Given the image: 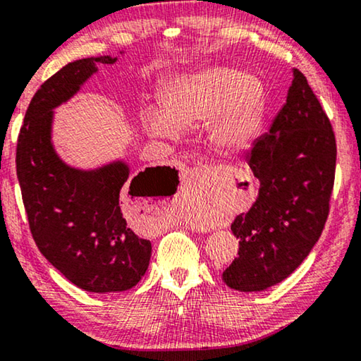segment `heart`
Masks as SVG:
<instances>
[{"label":"heart","mask_w":361,"mask_h":361,"mask_svg":"<svg viewBox=\"0 0 361 361\" xmlns=\"http://www.w3.org/2000/svg\"><path fill=\"white\" fill-rule=\"evenodd\" d=\"M159 110L144 113V125L152 136L171 137L175 129H192L221 111L214 128V141L219 147L241 149L259 131L264 90L251 74L236 73L225 66L199 69L192 74L173 78L160 89ZM215 220L197 215L196 222Z\"/></svg>","instance_id":"obj_1"}]
</instances>
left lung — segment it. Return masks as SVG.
<instances>
[{"mask_svg":"<svg viewBox=\"0 0 361 361\" xmlns=\"http://www.w3.org/2000/svg\"><path fill=\"white\" fill-rule=\"evenodd\" d=\"M259 195L232 232L238 257L224 282L241 292H259L287 279L324 230L334 190L336 134L318 97L293 69L287 102L245 154Z\"/></svg>","mask_w":361,"mask_h":361,"instance_id":"obj_1","label":"left lung"}]
</instances>
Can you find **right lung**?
I'll return each mask as SVG.
<instances>
[{
    "label": "right lung",
    "instance_id": "add662e5",
    "mask_svg": "<svg viewBox=\"0 0 361 361\" xmlns=\"http://www.w3.org/2000/svg\"><path fill=\"white\" fill-rule=\"evenodd\" d=\"M116 58H84L66 64L40 85L25 111L16 147V170L37 248L69 282L87 292L133 288L150 261L149 240L128 227V196H147L176 173L146 169L133 180L123 162L95 171L64 165L51 146L53 109L78 92L99 64Z\"/></svg>",
    "mask_w": 361,
    "mask_h": 361
}]
</instances>
